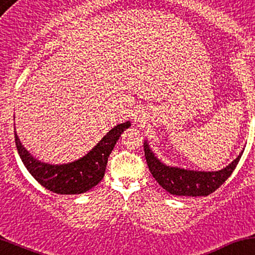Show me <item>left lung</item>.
I'll return each mask as SVG.
<instances>
[{
	"label": "left lung",
	"instance_id": "1",
	"mask_svg": "<svg viewBox=\"0 0 255 255\" xmlns=\"http://www.w3.org/2000/svg\"><path fill=\"white\" fill-rule=\"evenodd\" d=\"M144 156L150 173L167 193L177 196H207L217 190L239 164L243 150L235 160L218 171H196L166 165L154 154L148 141L143 143Z\"/></svg>",
	"mask_w": 255,
	"mask_h": 255
}]
</instances>
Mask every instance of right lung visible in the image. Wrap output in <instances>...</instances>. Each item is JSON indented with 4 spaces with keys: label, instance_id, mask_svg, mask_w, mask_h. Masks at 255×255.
I'll use <instances>...</instances> for the list:
<instances>
[{
    "label": "right lung",
    "instance_id": "add662e5",
    "mask_svg": "<svg viewBox=\"0 0 255 255\" xmlns=\"http://www.w3.org/2000/svg\"><path fill=\"white\" fill-rule=\"evenodd\" d=\"M130 127V122L116 125L84 156L72 162L58 165L43 162L35 158L20 142L16 131H14V137L20 159L42 187L56 194L76 195L90 190L102 181L108 156L122 133Z\"/></svg>",
    "mask_w": 255,
    "mask_h": 255
}]
</instances>
